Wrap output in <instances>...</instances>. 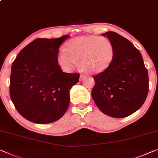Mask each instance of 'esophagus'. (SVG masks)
<instances>
[{
	"mask_svg": "<svg viewBox=\"0 0 158 158\" xmlns=\"http://www.w3.org/2000/svg\"><path fill=\"white\" fill-rule=\"evenodd\" d=\"M85 77L86 76H84V75H82V74L80 75V80H81V81H83Z\"/></svg>",
	"mask_w": 158,
	"mask_h": 158,
	"instance_id": "1",
	"label": "esophagus"
}]
</instances>
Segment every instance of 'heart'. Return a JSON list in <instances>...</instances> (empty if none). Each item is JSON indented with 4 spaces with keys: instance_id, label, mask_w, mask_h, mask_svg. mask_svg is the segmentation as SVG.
Segmentation results:
<instances>
[{
    "instance_id": "heart-1",
    "label": "heart",
    "mask_w": 158,
    "mask_h": 158,
    "mask_svg": "<svg viewBox=\"0 0 158 158\" xmlns=\"http://www.w3.org/2000/svg\"><path fill=\"white\" fill-rule=\"evenodd\" d=\"M66 52L58 54V64L65 72L74 70L79 62L80 69L96 74L109 68L114 57V46L106 37L82 36L72 39L66 44Z\"/></svg>"
}]
</instances>
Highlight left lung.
Returning a JSON list of instances; mask_svg holds the SVG:
<instances>
[{"instance_id": "8db88e82", "label": "left lung", "mask_w": 158, "mask_h": 158, "mask_svg": "<svg viewBox=\"0 0 158 158\" xmlns=\"http://www.w3.org/2000/svg\"><path fill=\"white\" fill-rule=\"evenodd\" d=\"M114 46V57L109 68L95 75L93 100L102 112L124 118L142 106L149 89L148 70L142 55L131 42L116 32L102 34Z\"/></svg>"}]
</instances>
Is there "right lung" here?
<instances>
[{
    "label": "right lung",
    "mask_w": 158,
    "mask_h": 158,
    "mask_svg": "<svg viewBox=\"0 0 158 158\" xmlns=\"http://www.w3.org/2000/svg\"><path fill=\"white\" fill-rule=\"evenodd\" d=\"M69 37L35 40L13 62L10 98L19 114L28 121L52 123L69 107V91L79 81V74L63 72L57 61L60 47Z\"/></svg>",
    "instance_id": "right-lung-1"
}]
</instances>
